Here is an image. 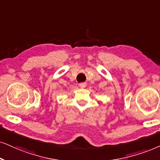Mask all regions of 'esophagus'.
I'll use <instances>...</instances> for the list:
<instances>
[{"mask_svg": "<svg viewBox=\"0 0 160 160\" xmlns=\"http://www.w3.org/2000/svg\"><path fill=\"white\" fill-rule=\"evenodd\" d=\"M79 86H80V88H85V87L86 86V82H80V83L79 84Z\"/></svg>", "mask_w": 160, "mask_h": 160, "instance_id": "esophagus-1", "label": "esophagus"}]
</instances>
